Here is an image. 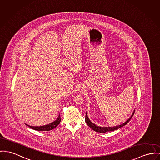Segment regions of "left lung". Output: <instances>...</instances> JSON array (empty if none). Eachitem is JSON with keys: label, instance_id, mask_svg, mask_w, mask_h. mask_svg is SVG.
<instances>
[{"label": "left lung", "instance_id": "1", "mask_svg": "<svg viewBox=\"0 0 160 160\" xmlns=\"http://www.w3.org/2000/svg\"><path fill=\"white\" fill-rule=\"evenodd\" d=\"M135 110L133 111L132 116L130 117V118H128V119H127V121H126L124 123L121 124V125H118V126H114V127H100L98 126L97 125H96L95 123L92 122L90 119H89L88 115H87V112H86V116H85V122L88 125V126L92 128L94 131L96 132H98V133H105V132H111V131H114V130H116L122 127H123L124 125H125L126 124H127L128 122L130 121V119H132V116H133L134 113H135Z\"/></svg>", "mask_w": 160, "mask_h": 160}]
</instances>
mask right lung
<instances>
[{
    "label": "right lung",
    "instance_id": "right-lung-1",
    "mask_svg": "<svg viewBox=\"0 0 160 160\" xmlns=\"http://www.w3.org/2000/svg\"><path fill=\"white\" fill-rule=\"evenodd\" d=\"M60 122H61V117H60V115L59 114L58 118L55 121H54L53 122L49 123L48 125H42V126H31V125H27L26 123L25 124L28 127H30L31 128H32L33 130H37V131H49V130H51L55 128L59 123H60Z\"/></svg>",
    "mask_w": 160,
    "mask_h": 160
}]
</instances>
